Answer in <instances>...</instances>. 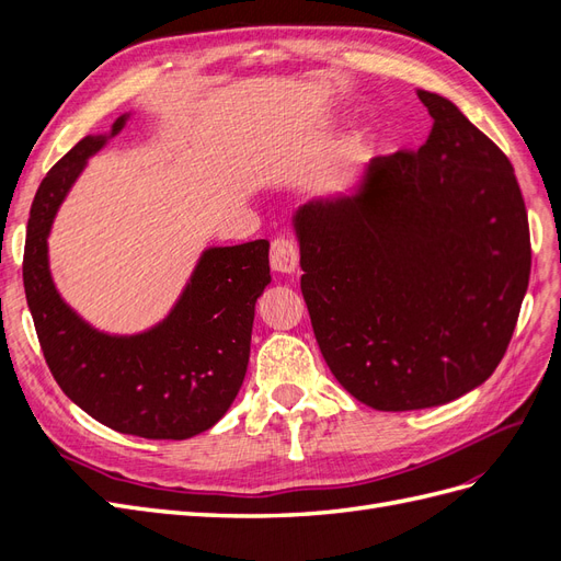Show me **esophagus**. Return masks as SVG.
<instances>
[{"mask_svg":"<svg viewBox=\"0 0 561 561\" xmlns=\"http://www.w3.org/2000/svg\"><path fill=\"white\" fill-rule=\"evenodd\" d=\"M299 266V250L293 241L276 239L271 243V268L278 274H295Z\"/></svg>","mask_w":561,"mask_h":561,"instance_id":"obj_1","label":"esophagus"}]
</instances>
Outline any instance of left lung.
Listing matches in <instances>:
<instances>
[{
	"mask_svg": "<svg viewBox=\"0 0 561 561\" xmlns=\"http://www.w3.org/2000/svg\"><path fill=\"white\" fill-rule=\"evenodd\" d=\"M416 95L433 118L419 151L371 159L351 192L293 215L322 358L381 412L445 404L494 375L531 274L511 161L451 100Z\"/></svg>",
	"mask_w": 561,
	"mask_h": 561,
	"instance_id": "obj_1",
	"label": "left lung"
}]
</instances>
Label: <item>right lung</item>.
Masks as SVG:
<instances>
[{
	"mask_svg": "<svg viewBox=\"0 0 561 561\" xmlns=\"http://www.w3.org/2000/svg\"><path fill=\"white\" fill-rule=\"evenodd\" d=\"M110 133L87 135L42 180L27 219L23 283L39 344L62 393L103 426L147 439H186L227 414L245 379L254 304L271 283L268 241L206 248L163 320L135 334L95 330L56 290L48 233Z\"/></svg>",
	"mask_w": 561,
	"mask_h": 561,
	"instance_id": "1",
	"label": "right lung"
}]
</instances>
